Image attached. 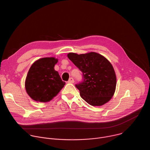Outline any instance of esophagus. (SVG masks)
Here are the masks:
<instances>
[{
    "mask_svg": "<svg viewBox=\"0 0 150 150\" xmlns=\"http://www.w3.org/2000/svg\"><path fill=\"white\" fill-rule=\"evenodd\" d=\"M68 83H74V79L73 78H70L69 81H68Z\"/></svg>",
    "mask_w": 150,
    "mask_h": 150,
    "instance_id": "obj_1",
    "label": "esophagus"
}]
</instances>
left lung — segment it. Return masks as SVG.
<instances>
[{"instance_id": "obj_1", "label": "left lung", "mask_w": 150, "mask_h": 150, "mask_svg": "<svg viewBox=\"0 0 150 150\" xmlns=\"http://www.w3.org/2000/svg\"><path fill=\"white\" fill-rule=\"evenodd\" d=\"M68 57L83 74V81L75 85L81 97L93 106L110 101L116 86V76L111 63L96 52L69 53Z\"/></svg>"}]
</instances>
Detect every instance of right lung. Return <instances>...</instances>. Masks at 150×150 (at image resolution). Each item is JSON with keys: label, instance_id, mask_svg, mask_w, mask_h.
I'll return each mask as SVG.
<instances>
[{"label": "right lung", "instance_id": "add662e5", "mask_svg": "<svg viewBox=\"0 0 150 150\" xmlns=\"http://www.w3.org/2000/svg\"><path fill=\"white\" fill-rule=\"evenodd\" d=\"M58 59L43 57L36 60L27 74L25 87L28 96L34 100L46 103L56 96L65 85L54 65Z\"/></svg>", "mask_w": 150, "mask_h": 150}]
</instances>
